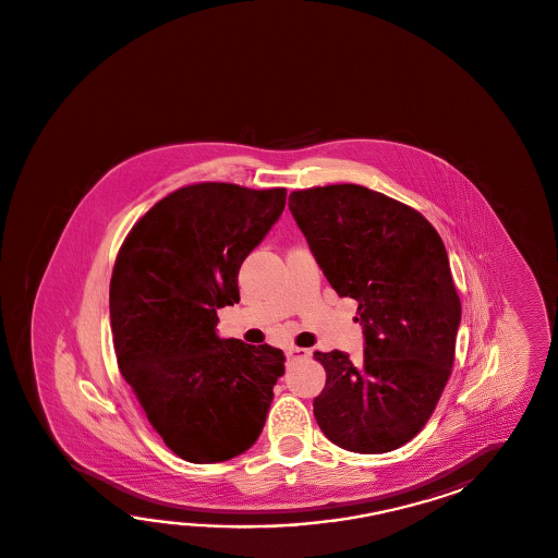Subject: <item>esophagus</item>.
<instances>
[{"mask_svg":"<svg viewBox=\"0 0 558 558\" xmlns=\"http://www.w3.org/2000/svg\"><path fill=\"white\" fill-rule=\"evenodd\" d=\"M307 355H310V350H304V348H290V350L286 352V357H288V362H298V360H306Z\"/></svg>","mask_w":558,"mask_h":558,"instance_id":"obj_1","label":"esophagus"}]
</instances>
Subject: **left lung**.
<instances>
[{
  "label": "left lung",
  "instance_id": "8db88e82",
  "mask_svg": "<svg viewBox=\"0 0 558 558\" xmlns=\"http://www.w3.org/2000/svg\"><path fill=\"white\" fill-rule=\"evenodd\" d=\"M290 213L338 296L357 302L364 360L314 352L319 429L353 453H387L432 417L456 362L461 300L444 240L415 208L360 184L290 193Z\"/></svg>",
  "mask_w": 558,
  "mask_h": 558
}]
</instances>
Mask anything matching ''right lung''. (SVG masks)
<instances>
[{
	"label": "right lung",
	"mask_w": 558,
	"mask_h": 558,
	"mask_svg": "<svg viewBox=\"0 0 558 558\" xmlns=\"http://www.w3.org/2000/svg\"><path fill=\"white\" fill-rule=\"evenodd\" d=\"M286 189L196 182L138 218L114 260V355L174 456L218 463L251 449L284 374L272 345L220 340L218 307L239 304L244 258L282 215Z\"/></svg>",
	"instance_id": "obj_1"
}]
</instances>
